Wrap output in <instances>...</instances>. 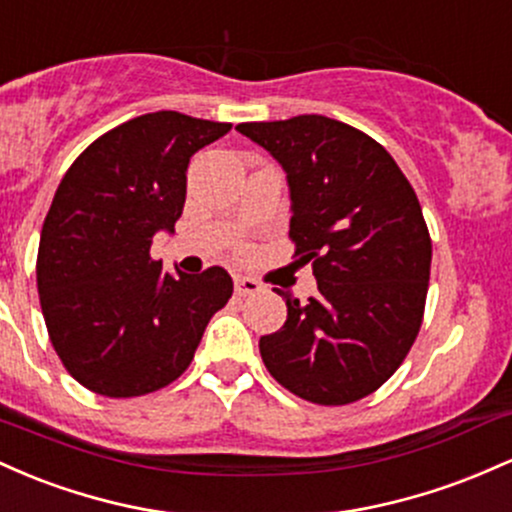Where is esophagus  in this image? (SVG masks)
I'll return each instance as SVG.
<instances>
[{
  "instance_id": "esophagus-1",
  "label": "esophagus",
  "mask_w": 512,
  "mask_h": 512,
  "mask_svg": "<svg viewBox=\"0 0 512 512\" xmlns=\"http://www.w3.org/2000/svg\"><path fill=\"white\" fill-rule=\"evenodd\" d=\"M263 287L256 283L254 278H244V275H237L234 278V292H237L239 297H246V295H256V292H261Z\"/></svg>"
}]
</instances>
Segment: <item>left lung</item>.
I'll list each match as a JSON object with an SVG mask.
<instances>
[{"mask_svg": "<svg viewBox=\"0 0 512 512\" xmlns=\"http://www.w3.org/2000/svg\"><path fill=\"white\" fill-rule=\"evenodd\" d=\"M237 130L285 169L290 239L319 290L304 304L278 290L287 319L258 341L263 363L304 401L353 404L394 375L421 329L433 256L421 203L392 154L341 120Z\"/></svg>", "mask_w": 512, "mask_h": 512, "instance_id": "8db88e82", "label": "left lung"}]
</instances>
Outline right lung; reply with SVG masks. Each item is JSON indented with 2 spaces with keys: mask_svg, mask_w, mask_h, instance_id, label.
Wrapping results in <instances>:
<instances>
[{
  "mask_svg": "<svg viewBox=\"0 0 512 512\" xmlns=\"http://www.w3.org/2000/svg\"><path fill=\"white\" fill-rule=\"evenodd\" d=\"M229 130L145 113L91 142L62 176L40 232L38 295L55 353L91 392L130 399L174 382L232 297L225 268L171 275L149 256L154 234L181 217L191 157Z\"/></svg>",
  "mask_w": 512,
  "mask_h": 512,
  "instance_id": "obj_1",
  "label": "right lung"
}]
</instances>
